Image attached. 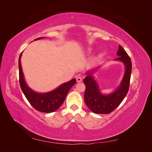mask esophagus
<instances>
[{
	"mask_svg": "<svg viewBox=\"0 0 152 152\" xmlns=\"http://www.w3.org/2000/svg\"><path fill=\"white\" fill-rule=\"evenodd\" d=\"M76 80H77V82H82V79L81 77H77L76 78Z\"/></svg>",
	"mask_w": 152,
	"mask_h": 152,
	"instance_id": "esophagus-1",
	"label": "esophagus"
}]
</instances>
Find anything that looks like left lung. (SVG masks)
I'll return each instance as SVG.
<instances>
[{"instance_id":"8db88e82","label":"left lung","mask_w":152,"mask_h":152,"mask_svg":"<svg viewBox=\"0 0 152 152\" xmlns=\"http://www.w3.org/2000/svg\"><path fill=\"white\" fill-rule=\"evenodd\" d=\"M117 54L118 57L114 60L123 63L126 70L120 85L112 93L108 94L102 93L98 84L93 78L94 70L87 72V76L84 79L86 86L84 102L89 110L95 113H111L121 103L128 93L132 70L131 58L121 45H119Z\"/></svg>"}]
</instances>
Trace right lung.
Returning <instances> with one entry per match:
<instances>
[{
  "mask_svg": "<svg viewBox=\"0 0 152 152\" xmlns=\"http://www.w3.org/2000/svg\"><path fill=\"white\" fill-rule=\"evenodd\" d=\"M42 38L44 37L37 38L34 40H39ZM21 55L22 53L20 54L19 61H18L20 84L23 93L25 94L27 100L28 101L32 107L40 112L51 113L56 111L64 102L68 91L76 83V79H73L48 93H37L27 85L25 80L21 64Z\"/></svg>",
  "mask_w": 152,
  "mask_h": 152,
  "instance_id": "add662e5",
  "label": "right lung"
}]
</instances>
